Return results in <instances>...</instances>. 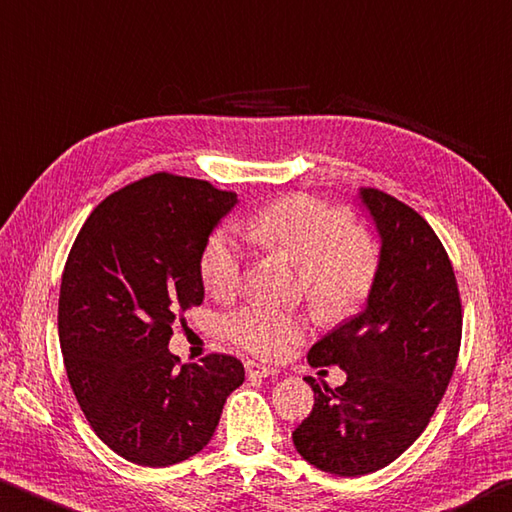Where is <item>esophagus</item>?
I'll return each instance as SVG.
<instances>
[{
	"instance_id": "obj_1",
	"label": "esophagus",
	"mask_w": 512,
	"mask_h": 512,
	"mask_svg": "<svg viewBox=\"0 0 512 512\" xmlns=\"http://www.w3.org/2000/svg\"><path fill=\"white\" fill-rule=\"evenodd\" d=\"M245 371L249 378H270V375L276 373L272 366H265L261 362H245Z\"/></svg>"
}]
</instances>
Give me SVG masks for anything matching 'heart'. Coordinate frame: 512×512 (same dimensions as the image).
Wrapping results in <instances>:
<instances>
[{"label":"heart","instance_id":"heart-1","mask_svg":"<svg viewBox=\"0 0 512 512\" xmlns=\"http://www.w3.org/2000/svg\"><path fill=\"white\" fill-rule=\"evenodd\" d=\"M256 247L299 267L301 288L319 317L344 319L362 306L378 276V249L351 213L308 195L281 197L242 224ZM242 249L229 231H215L200 256V276L215 299H229L242 281ZM227 337L265 360H281L308 335L297 312L245 306L227 319Z\"/></svg>","mask_w":512,"mask_h":512}]
</instances>
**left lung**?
Segmentation results:
<instances>
[{
  "mask_svg": "<svg viewBox=\"0 0 512 512\" xmlns=\"http://www.w3.org/2000/svg\"><path fill=\"white\" fill-rule=\"evenodd\" d=\"M360 197L380 233L366 308L310 348V366L337 364L346 382L315 391L292 432L297 452L337 477L387 468L423 434L450 384L463 310L450 256L423 215L378 188Z\"/></svg>",
  "mask_w": 512,
  "mask_h": 512,
  "instance_id": "1",
  "label": "left lung"
}]
</instances>
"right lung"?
Here are the masks:
<instances>
[{
	"mask_svg": "<svg viewBox=\"0 0 512 512\" xmlns=\"http://www.w3.org/2000/svg\"><path fill=\"white\" fill-rule=\"evenodd\" d=\"M238 202L204 179L155 173L107 195L62 272L58 333L71 389L101 441L125 461L166 468L206 447L245 382L231 355L179 366L173 326L200 306V256Z\"/></svg>",
	"mask_w": 512,
	"mask_h": 512,
	"instance_id": "add662e5",
	"label": "right lung"
}]
</instances>
